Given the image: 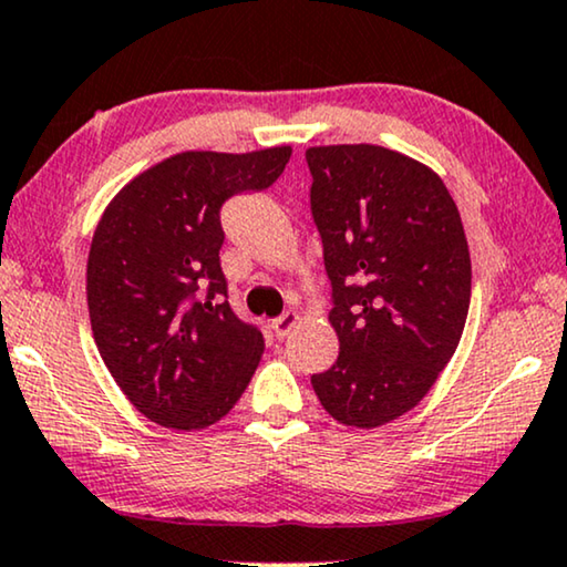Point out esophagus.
I'll list each match as a JSON object with an SVG mask.
<instances>
[{"label": "esophagus", "instance_id": "34e87169", "mask_svg": "<svg viewBox=\"0 0 567 567\" xmlns=\"http://www.w3.org/2000/svg\"><path fill=\"white\" fill-rule=\"evenodd\" d=\"M298 321H300V316L296 311H285L282 316H277V319L271 321V331H275L277 339H282V337L290 334V329L296 327Z\"/></svg>", "mask_w": 567, "mask_h": 567}]
</instances>
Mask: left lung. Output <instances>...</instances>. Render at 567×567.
I'll return each mask as SVG.
<instances>
[{
  "mask_svg": "<svg viewBox=\"0 0 567 567\" xmlns=\"http://www.w3.org/2000/svg\"><path fill=\"white\" fill-rule=\"evenodd\" d=\"M306 161L339 337L313 391L342 425H386L427 394L462 339L472 296L462 217L443 181L394 150L329 145Z\"/></svg>",
  "mask_w": 567,
  "mask_h": 567,
  "instance_id": "1",
  "label": "left lung"
}]
</instances>
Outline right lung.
<instances>
[{
	"label": "right lung",
	"mask_w": 567,
	"mask_h": 567,
	"mask_svg": "<svg viewBox=\"0 0 567 567\" xmlns=\"http://www.w3.org/2000/svg\"><path fill=\"white\" fill-rule=\"evenodd\" d=\"M290 155H173L121 188L97 223L90 327L113 381L157 425H215L259 365L261 329L228 303L220 209L230 196L269 188Z\"/></svg>",
	"instance_id": "add662e5"
}]
</instances>
